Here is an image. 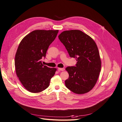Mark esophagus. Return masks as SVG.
I'll return each mask as SVG.
<instances>
[{
  "instance_id": "esophagus-1",
  "label": "esophagus",
  "mask_w": 122,
  "mask_h": 122,
  "mask_svg": "<svg viewBox=\"0 0 122 122\" xmlns=\"http://www.w3.org/2000/svg\"><path fill=\"white\" fill-rule=\"evenodd\" d=\"M58 69L59 71H64V70H65L64 68H58Z\"/></svg>"
}]
</instances>
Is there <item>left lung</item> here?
Returning <instances> with one entry per match:
<instances>
[{"label": "left lung", "instance_id": "1", "mask_svg": "<svg viewBox=\"0 0 122 122\" xmlns=\"http://www.w3.org/2000/svg\"><path fill=\"white\" fill-rule=\"evenodd\" d=\"M71 58L76 59V66L66 70L69 77L65 86L77 94L89 92L95 86L101 71V61L95 42L88 35L78 30H67L58 36Z\"/></svg>", "mask_w": 122, "mask_h": 122}]
</instances>
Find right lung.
<instances>
[{
    "mask_svg": "<svg viewBox=\"0 0 122 122\" xmlns=\"http://www.w3.org/2000/svg\"><path fill=\"white\" fill-rule=\"evenodd\" d=\"M58 30H36L27 34L20 43L15 55L17 76L24 88L39 93L48 88L57 69L44 65L41 59L58 33Z\"/></svg>",
    "mask_w": 122,
    "mask_h": 122,
    "instance_id": "add662e5",
    "label": "right lung"
}]
</instances>
